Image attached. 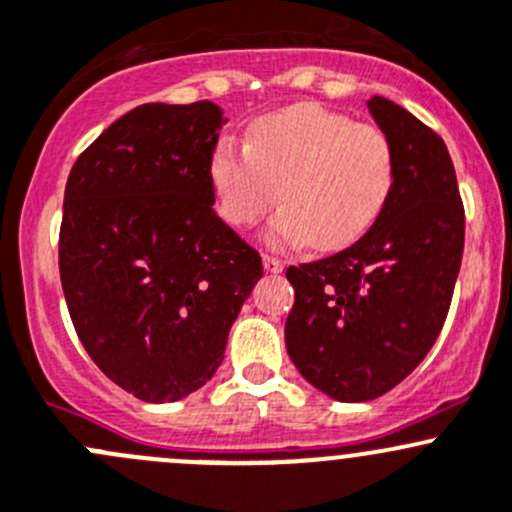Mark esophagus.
<instances>
[{"label":"esophagus","mask_w":512,"mask_h":512,"mask_svg":"<svg viewBox=\"0 0 512 512\" xmlns=\"http://www.w3.org/2000/svg\"><path fill=\"white\" fill-rule=\"evenodd\" d=\"M263 268H266L268 273H281L283 271V261H281V258H276V256L263 254Z\"/></svg>","instance_id":"esophagus-1"}]
</instances>
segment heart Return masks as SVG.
Listing matches in <instances>:
<instances>
[{"label":"heart","mask_w":512,"mask_h":512,"mask_svg":"<svg viewBox=\"0 0 512 512\" xmlns=\"http://www.w3.org/2000/svg\"><path fill=\"white\" fill-rule=\"evenodd\" d=\"M219 212L234 226H254L283 197L271 221L276 244L315 241L345 249L370 231L392 197L397 155L372 123L315 103L261 115L246 145L221 140L209 160Z\"/></svg>","instance_id":"heart-1"}]
</instances>
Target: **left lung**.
<instances>
[{
    "mask_svg": "<svg viewBox=\"0 0 512 512\" xmlns=\"http://www.w3.org/2000/svg\"><path fill=\"white\" fill-rule=\"evenodd\" d=\"M397 155L392 197L360 241L286 271L293 365L337 402L382 397L444 328L463 256V202L444 140L392 100H367Z\"/></svg>",
    "mask_w": 512,
    "mask_h": 512,
    "instance_id": "8db88e82",
    "label": "left lung"
}]
</instances>
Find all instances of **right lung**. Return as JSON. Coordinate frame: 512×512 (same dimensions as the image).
<instances>
[{
    "instance_id": "1",
    "label": "right lung",
    "mask_w": 512,
    "mask_h": 512,
    "mask_svg": "<svg viewBox=\"0 0 512 512\" xmlns=\"http://www.w3.org/2000/svg\"><path fill=\"white\" fill-rule=\"evenodd\" d=\"M224 123L209 100L138 105L68 175V313L100 372L142 402H177L212 379L263 276L258 251L214 212L209 160Z\"/></svg>"
}]
</instances>
